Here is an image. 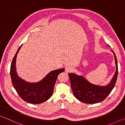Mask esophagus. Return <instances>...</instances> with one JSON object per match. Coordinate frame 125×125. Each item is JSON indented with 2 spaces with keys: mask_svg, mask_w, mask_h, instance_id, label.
Here are the masks:
<instances>
[{
  "mask_svg": "<svg viewBox=\"0 0 125 125\" xmlns=\"http://www.w3.org/2000/svg\"><path fill=\"white\" fill-rule=\"evenodd\" d=\"M72 70H73L72 67H71V66H67L65 68V71L67 73L71 72L72 71Z\"/></svg>",
  "mask_w": 125,
  "mask_h": 125,
  "instance_id": "34e87169",
  "label": "esophagus"
}]
</instances>
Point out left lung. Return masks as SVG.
<instances>
[{
  "mask_svg": "<svg viewBox=\"0 0 125 125\" xmlns=\"http://www.w3.org/2000/svg\"><path fill=\"white\" fill-rule=\"evenodd\" d=\"M111 51L114 55L116 68L113 78L107 85L100 86L93 84L83 76L72 73L68 74L73 94L78 100L90 104L100 103L105 100L113 89L117 78L118 65L115 53L113 51Z\"/></svg>",
  "mask_w": 125,
  "mask_h": 125,
  "instance_id": "1",
  "label": "left lung"
}]
</instances>
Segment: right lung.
I'll use <instances>...</instances> for the list:
<instances>
[{"label":"right lung","instance_id":"add662e5","mask_svg":"<svg viewBox=\"0 0 125 125\" xmlns=\"http://www.w3.org/2000/svg\"><path fill=\"white\" fill-rule=\"evenodd\" d=\"M22 45L18 48L11 63L10 76L12 83L22 100L29 103L39 104L47 101L52 95L58 75L64 72L65 69L61 68L50 72L43 79L37 83L25 81L17 74L15 65L17 54Z\"/></svg>","mask_w":125,"mask_h":125}]
</instances>
